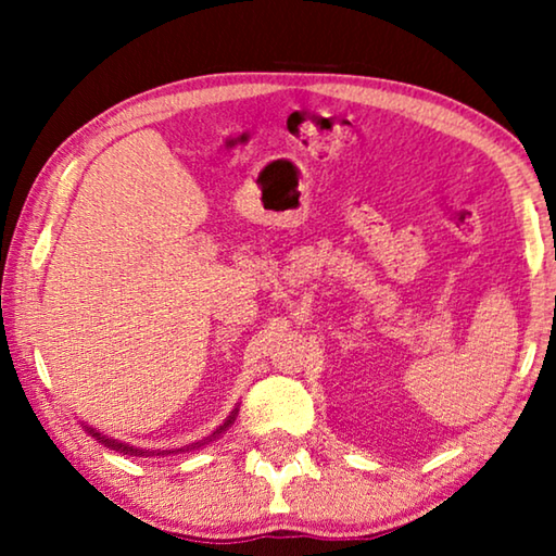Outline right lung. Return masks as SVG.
Here are the masks:
<instances>
[{
  "label": "right lung",
  "mask_w": 556,
  "mask_h": 556,
  "mask_svg": "<svg viewBox=\"0 0 556 556\" xmlns=\"http://www.w3.org/2000/svg\"><path fill=\"white\" fill-rule=\"evenodd\" d=\"M235 417H238V407H235V409L230 412V417L225 419L223 425H220L218 429H215L211 437H205V439H201V441H195V444H191V446H184V448H176V451H174V448H168V451H149V448L129 446V444H125V441H117V439H110V437H105V434H100L98 429H92V427H88V425H86V431H88V434L96 437L98 441H102V444H105V446L119 451V454H129V456H172V454H184V451H195V448H203L205 444H211V441H215L218 437H223L225 431H228V427L232 425Z\"/></svg>",
  "instance_id": "obj_1"
}]
</instances>
